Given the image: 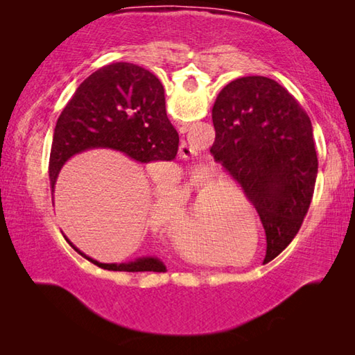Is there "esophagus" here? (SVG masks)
Masks as SVG:
<instances>
[{"label": "esophagus", "instance_id": "34e87169", "mask_svg": "<svg viewBox=\"0 0 355 355\" xmlns=\"http://www.w3.org/2000/svg\"><path fill=\"white\" fill-rule=\"evenodd\" d=\"M194 148H192V146H189V144L183 142L182 146H180V156L184 159H191L192 156H194Z\"/></svg>", "mask_w": 355, "mask_h": 355}]
</instances>
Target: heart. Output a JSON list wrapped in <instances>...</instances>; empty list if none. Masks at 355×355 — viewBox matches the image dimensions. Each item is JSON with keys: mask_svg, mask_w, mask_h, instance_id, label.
<instances>
[{"mask_svg": "<svg viewBox=\"0 0 355 355\" xmlns=\"http://www.w3.org/2000/svg\"><path fill=\"white\" fill-rule=\"evenodd\" d=\"M216 178L218 173L211 169H202L199 172L192 173V175L186 180L184 189L175 191V189H167L164 192V222L163 228L166 235L172 238V244L180 254L192 258L194 254L184 248L180 241L175 232L180 227H189L188 236H191V243H199L205 248L213 249L216 244H222L225 239L230 236V233L236 232L233 228H236V218L233 213H228L225 219L216 220L213 224L208 225L207 219V209L203 202L199 203V199L191 200V196L199 189L213 188L216 184ZM209 191V189H208ZM213 191H218V188H213ZM236 227H233L232 225Z\"/></svg>", "mask_w": 355, "mask_h": 355, "instance_id": "b5f03b06", "label": "heart"}]
</instances>
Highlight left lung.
<instances>
[{
    "label": "left lung",
    "mask_w": 355,
    "mask_h": 355,
    "mask_svg": "<svg viewBox=\"0 0 355 355\" xmlns=\"http://www.w3.org/2000/svg\"><path fill=\"white\" fill-rule=\"evenodd\" d=\"M216 139L209 152L254 203L274 255L307 214L318 172L313 131L299 101L266 76H241L213 106Z\"/></svg>",
    "instance_id": "left-lung-1"
}]
</instances>
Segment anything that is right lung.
Listing matches in <instances>:
<instances>
[{
	"instance_id": "1",
	"label": "right lung",
	"mask_w": 355,
	"mask_h": 355,
	"mask_svg": "<svg viewBox=\"0 0 355 355\" xmlns=\"http://www.w3.org/2000/svg\"><path fill=\"white\" fill-rule=\"evenodd\" d=\"M178 141L167 119L164 87L158 78L136 64L105 65L80 84L58 119L50 155L51 192L62 166L86 150H116L142 164L166 163L175 159ZM71 248L76 249L73 244ZM76 250L107 271H166V264L156 257L100 263Z\"/></svg>"
}]
</instances>
